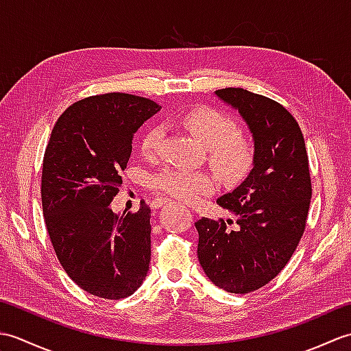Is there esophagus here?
I'll return each instance as SVG.
<instances>
[{
	"label": "esophagus",
	"instance_id": "34e87169",
	"mask_svg": "<svg viewBox=\"0 0 351 351\" xmlns=\"http://www.w3.org/2000/svg\"><path fill=\"white\" fill-rule=\"evenodd\" d=\"M169 200L167 199H164V197H155L154 200H152V206H162L164 204H167Z\"/></svg>",
	"mask_w": 351,
	"mask_h": 351
}]
</instances>
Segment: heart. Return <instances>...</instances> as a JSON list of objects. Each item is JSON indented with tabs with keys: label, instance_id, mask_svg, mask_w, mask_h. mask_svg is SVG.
Returning <instances> with one entry per match:
<instances>
[{
	"label": "heart",
	"instance_id": "heart-1",
	"mask_svg": "<svg viewBox=\"0 0 351 351\" xmlns=\"http://www.w3.org/2000/svg\"><path fill=\"white\" fill-rule=\"evenodd\" d=\"M182 125L208 151V162L226 181L245 176L256 156L255 141L247 134L237 131L229 116L214 108H196L182 117ZM164 128L154 125L140 141L145 158L154 160L161 152ZM149 185L162 196L182 202H196L214 191V180L205 171H190L180 167H164L149 178Z\"/></svg>",
	"mask_w": 351,
	"mask_h": 351
}]
</instances>
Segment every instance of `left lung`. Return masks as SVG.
<instances>
[{"mask_svg":"<svg viewBox=\"0 0 351 351\" xmlns=\"http://www.w3.org/2000/svg\"><path fill=\"white\" fill-rule=\"evenodd\" d=\"M215 95L240 111L256 156L245 181L217 199L235 221L195 223L197 258L215 287L247 294L274 279L302 240L312 196L309 158L299 123L279 102L240 87Z\"/></svg>","mask_w":351,"mask_h":351,"instance_id":"1","label":"left lung"}]
</instances>
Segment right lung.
<instances>
[{"label": "right lung", "instance_id": "1", "mask_svg": "<svg viewBox=\"0 0 351 351\" xmlns=\"http://www.w3.org/2000/svg\"><path fill=\"white\" fill-rule=\"evenodd\" d=\"M161 107L130 93L88 96L58 117L45 149L42 208L64 271L88 294L131 295L151 263V208L114 214L134 134Z\"/></svg>", "mask_w": 351, "mask_h": 351}]
</instances>
